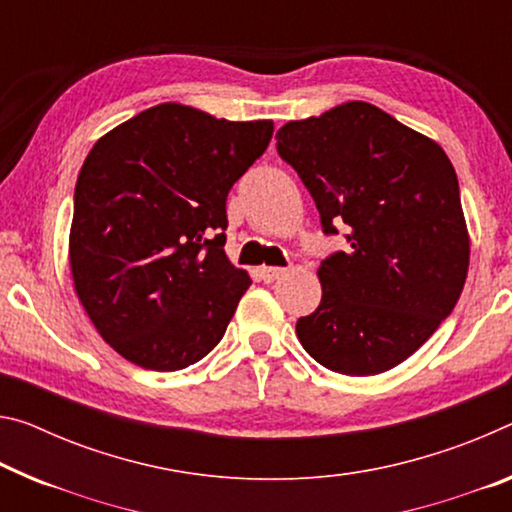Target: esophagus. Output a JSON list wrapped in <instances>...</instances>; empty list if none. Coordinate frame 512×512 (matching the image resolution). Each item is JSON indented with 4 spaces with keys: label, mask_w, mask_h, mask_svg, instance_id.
I'll return each instance as SVG.
<instances>
[{
    "label": "esophagus",
    "mask_w": 512,
    "mask_h": 512,
    "mask_svg": "<svg viewBox=\"0 0 512 512\" xmlns=\"http://www.w3.org/2000/svg\"><path fill=\"white\" fill-rule=\"evenodd\" d=\"M257 273L264 282H273V280H278V278H282V275H285V269H278V266H259Z\"/></svg>",
    "instance_id": "obj_1"
}]
</instances>
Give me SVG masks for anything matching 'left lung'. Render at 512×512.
Returning a JSON list of instances; mask_svg holds the SVG:
<instances>
[{
	"instance_id": "8db88e82",
	"label": "left lung",
	"mask_w": 512,
	"mask_h": 512,
	"mask_svg": "<svg viewBox=\"0 0 512 512\" xmlns=\"http://www.w3.org/2000/svg\"><path fill=\"white\" fill-rule=\"evenodd\" d=\"M326 234L346 223V253L323 259L321 303L300 344L323 367L373 376L408 360L456 307L469 269L458 177L446 152L369 102L291 120L275 134Z\"/></svg>"
}]
</instances>
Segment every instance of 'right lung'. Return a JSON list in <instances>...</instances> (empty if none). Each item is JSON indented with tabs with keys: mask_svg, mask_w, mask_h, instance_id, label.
Returning a JSON list of instances; mask_svg holds the SVG:
<instances>
[{
	"mask_svg": "<svg viewBox=\"0 0 512 512\" xmlns=\"http://www.w3.org/2000/svg\"><path fill=\"white\" fill-rule=\"evenodd\" d=\"M273 136L164 102L111 129L75 186L70 271L104 342L152 371H177L221 342L246 271L225 255V200Z\"/></svg>",
	"mask_w": 512,
	"mask_h": 512,
	"instance_id": "add662e5",
	"label": "right lung"
}]
</instances>
